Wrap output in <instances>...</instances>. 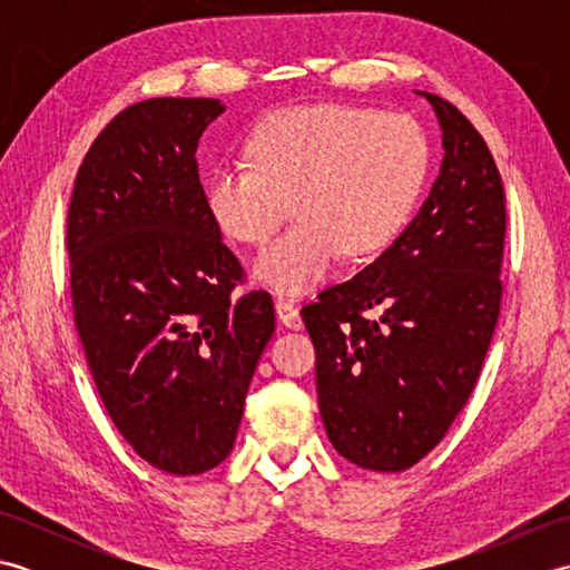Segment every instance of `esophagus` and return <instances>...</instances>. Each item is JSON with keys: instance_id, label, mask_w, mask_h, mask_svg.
<instances>
[{"instance_id": "esophagus-1", "label": "esophagus", "mask_w": 570, "mask_h": 570, "mask_svg": "<svg viewBox=\"0 0 570 570\" xmlns=\"http://www.w3.org/2000/svg\"><path fill=\"white\" fill-rule=\"evenodd\" d=\"M276 318L282 321L286 328L298 331L304 328V321H301L298 308L292 304V301H276Z\"/></svg>"}]
</instances>
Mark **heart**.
Masks as SVG:
<instances>
[{"instance_id": "b5f03b06", "label": "heart", "mask_w": 570, "mask_h": 570, "mask_svg": "<svg viewBox=\"0 0 570 570\" xmlns=\"http://www.w3.org/2000/svg\"><path fill=\"white\" fill-rule=\"evenodd\" d=\"M245 159L213 168L205 208L239 245H262L294 208L296 225L259 254L254 272L276 292L304 294L341 254L370 259L402 235L431 154L414 117L318 102L262 119Z\"/></svg>"}]
</instances>
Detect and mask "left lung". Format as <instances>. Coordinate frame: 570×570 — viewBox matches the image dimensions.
<instances>
[{"mask_svg": "<svg viewBox=\"0 0 570 570\" xmlns=\"http://www.w3.org/2000/svg\"><path fill=\"white\" fill-rule=\"evenodd\" d=\"M421 95L445 149L426 203L390 249L301 308L325 433L374 472L406 470L441 443L475 390L502 304L498 164L455 105Z\"/></svg>", "mask_w": 570, "mask_h": 570, "instance_id": "8db88e82", "label": "left lung"}]
</instances>
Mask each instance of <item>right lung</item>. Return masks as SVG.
Wrapping results in <instances>:
<instances>
[{
  "label": "right lung",
  "mask_w": 570,
  "mask_h": 570,
  "mask_svg": "<svg viewBox=\"0 0 570 570\" xmlns=\"http://www.w3.org/2000/svg\"><path fill=\"white\" fill-rule=\"evenodd\" d=\"M225 107H127L85 154L66 245L76 328L117 431L168 475H200L235 445L252 374L274 335L266 292L205 208L196 149Z\"/></svg>",
  "instance_id": "right-lung-1"
}]
</instances>
